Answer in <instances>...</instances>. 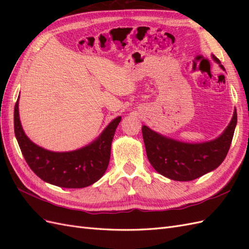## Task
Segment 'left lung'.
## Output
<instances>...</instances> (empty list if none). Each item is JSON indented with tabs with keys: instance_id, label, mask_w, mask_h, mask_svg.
<instances>
[{
	"instance_id": "left-lung-1",
	"label": "left lung",
	"mask_w": 249,
	"mask_h": 249,
	"mask_svg": "<svg viewBox=\"0 0 249 249\" xmlns=\"http://www.w3.org/2000/svg\"><path fill=\"white\" fill-rule=\"evenodd\" d=\"M214 59L218 63L219 60ZM220 67H224L220 64ZM237 124V111L227 129L217 139L191 144L172 140L142 126L147 159L162 176L175 180H193L214 170L227 157Z\"/></svg>"
}]
</instances>
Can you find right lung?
<instances>
[{
	"label": "right lung",
	"instance_id": "obj_1",
	"mask_svg": "<svg viewBox=\"0 0 249 249\" xmlns=\"http://www.w3.org/2000/svg\"><path fill=\"white\" fill-rule=\"evenodd\" d=\"M122 117L115 118L101 136L81 149L54 153L37 146L22 131L18 100L14 106V133L29 167L44 182L62 188H84L99 180L110 161L111 143Z\"/></svg>",
	"mask_w": 249,
	"mask_h": 249
}]
</instances>
